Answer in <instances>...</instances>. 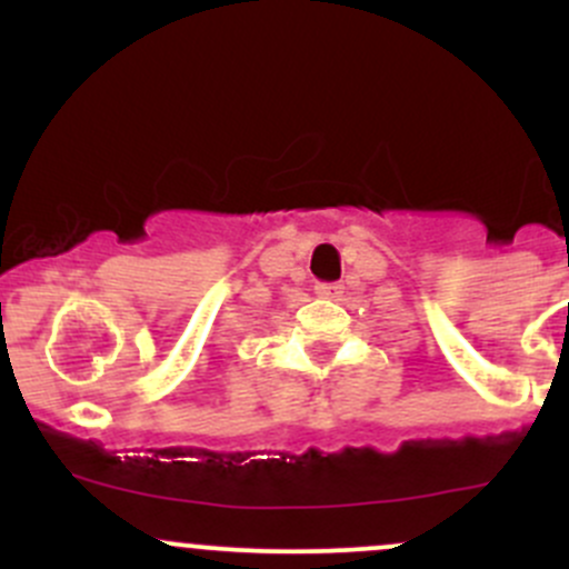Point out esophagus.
I'll return each mask as SVG.
<instances>
[{"label":"esophagus","mask_w":569,"mask_h":569,"mask_svg":"<svg viewBox=\"0 0 569 569\" xmlns=\"http://www.w3.org/2000/svg\"><path fill=\"white\" fill-rule=\"evenodd\" d=\"M317 295L319 297H336V295H341V286H338V283H317Z\"/></svg>","instance_id":"obj_1"}]
</instances>
